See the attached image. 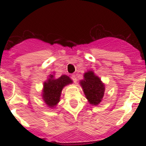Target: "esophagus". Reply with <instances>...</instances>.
I'll return each mask as SVG.
<instances>
[{"mask_svg": "<svg viewBox=\"0 0 146 146\" xmlns=\"http://www.w3.org/2000/svg\"><path fill=\"white\" fill-rule=\"evenodd\" d=\"M71 78H72V80L74 81V82H77V77H76L75 74H72V75H71Z\"/></svg>", "mask_w": 146, "mask_h": 146, "instance_id": "esophagus-1", "label": "esophagus"}]
</instances>
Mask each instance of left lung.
<instances>
[{"label": "left lung", "instance_id": "1", "mask_svg": "<svg viewBox=\"0 0 146 146\" xmlns=\"http://www.w3.org/2000/svg\"><path fill=\"white\" fill-rule=\"evenodd\" d=\"M80 83L90 104L97 105L101 102L105 90L104 86L92 71L85 73L84 80H81Z\"/></svg>", "mask_w": 146, "mask_h": 146}]
</instances>
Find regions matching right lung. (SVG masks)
<instances>
[{
    "label": "right lung",
    "mask_w": 146,
    "mask_h": 146,
    "mask_svg": "<svg viewBox=\"0 0 146 146\" xmlns=\"http://www.w3.org/2000/svg\"><path fill=\"white\" fill-rule=\"evenodd\" d=\"M72 82V80L66 75H62L58 79H54L53 75L50 74L48 80L44 83L42 96L45 103L50 108H53L60 100L63 88Z\"/></svg>",
    "instance_id": "add662e5"
}]
</instances>
